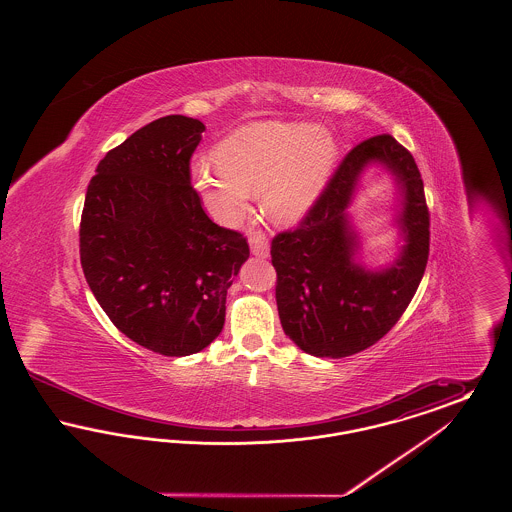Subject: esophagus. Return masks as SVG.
<instances>
[{"label": "esophagus", "instance_id": "34e87169", "mask_svg": "<svg viewBox=\"0 0 512 512\" xmlns=\"http://www.w3.org/2000/svg\"><path fill=\"white\" fill-rule=\"evenodd\" d=\"M249 247H251V253L257 255V257H263L267 259L270 255V245H268L267 236L259 230H253L249 232Z\"/></svg>", "mask_w": 512, "mask_h": 512}]
</instances>
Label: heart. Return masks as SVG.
<instances>
[{"label": "heart", "instance_id": "obj_1", "mask_svg": "<svg viewBox=\"0 0 512 512\" xmlns=\"http://www.w3.org/2000/svg\"><path fill=\"white\" fill-rule=\"evenodd\" d=\"M340 147L311 122L245 124L215 149L217 165L195 163L192 182L220 222L242 219L251 194H263L268 217L278 224L303 219L324 192Z\"/></svg>", "mask_w": 512, "mask_h": 512}]
</instances>
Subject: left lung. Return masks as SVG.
I'll return each mask as SVG.
<instances>
[{
  "instance_id": "8db88e82",
  "label": "left lung",
  "mask_w": 512,
  "mask_h": 512,
  "mask_svg": "<svg viewBox=\"0 0 512 512\" xmlns=\"http://www.w3.org/2000/svg\"><path fill=\"white\" fill-rule=\"evenodd\" d=\"M372 164L394 176L402 205L394 220L406 242L388 268L358 261L360 237L346 209ZM430 251V215L413 155L390 134L353 147L297 230L272 240L276 305L286 336L305 353L341 359L384 338L409 307Z\"/></svg>"
}]
</instances>
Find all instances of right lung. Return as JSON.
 Returning <instances> with one entry per match:
<instances>
[{
  "mask_svg": "<svg viewBox=\"0 0 512 512\" xmlns=\"http://www.w3.org/2000/svg\"><path fill=\"white\" fill-rule=\"evenodd\" d=\"M205 124L149 122L99 161L80 220V263L126 338L186 357L222 332L226 292L249 257L240 232L209 219L190 159Z\"/></svg>",
  "mask_w": 512,
  "mask_h": 512,
  "instance_id": "right-lung-1",
  "label": "right lung"
}]
</instances>
